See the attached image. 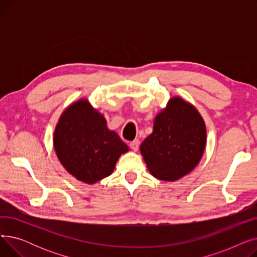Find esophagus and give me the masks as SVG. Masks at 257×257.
<instances>
[{
	"instance_id": "esophagus-1",
	"label": "esophagus",
	"mask_w": 257,
	"mask_h": 257,
	"mask_svg": "<svg viewBox=\"0 0 257 257\" xmlns=\"http://www.w3.org/2000/svg\"><path fill=\"white\" fill-rule=\"evenodd\" d=\"M140 144H141V142L139 140H134L133 142L130 143V148L134 152H137L140 148Z\"/></svg>"
}]
</instances>
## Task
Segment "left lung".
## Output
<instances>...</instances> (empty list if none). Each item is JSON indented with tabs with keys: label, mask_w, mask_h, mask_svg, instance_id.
<instances>
[{
	"label": "left lung",
	"mask_w": 257,
	"mask_h": 257,
	"mask_svg": "<svg viewBox=\"0 0 257 257\" xmlns=\"http://www.w3.org/2000/svg\"><path fill=\"white\" fill-rule=\"evenodd\" d=\"M205 144L203 118L192 104L175 97L156 115L153 132L141 145V153L155 178L175 181L199 164Z\"/></svg>",
	"instance_id": "1"
}]
</instances>
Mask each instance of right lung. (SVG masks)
I'll list each match as a JSON object with an SVG mask.
<instances>
[{
	"label": "right lung",
	"mask_w": 257,
	"mask_h": 257,
	"mask_svg": "<svg viewBox=\"0 0 257 257\" xmlns=\"http://www.w3.org/2000/svg\"><path fill=\"white\" fill-rule=\"evenodd\" d=\"M54 149L67 172L92 184L109 176L118 157L129 148L84 99L61 114L54 132Z\"/></svg>",
	"instance_id": "obj_1"
}]
</instances>
